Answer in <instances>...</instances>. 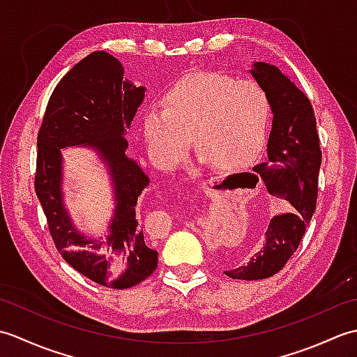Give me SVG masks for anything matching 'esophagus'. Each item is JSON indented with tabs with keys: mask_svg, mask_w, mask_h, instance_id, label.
I'll return each mask as SVG.
<instances>
[{
	"mask_svg": "<svg viewBox=\"0 0 357 357\" xmlns=\"http://www.w3.org/2000/svg\"><path fill=\"white\" fill-rule=\"evenodd\" d=\"M211 184H213V179H208V181H206V183L202 184V188H208Z\"/></svg>",
	"mask_w": 357,
	"mask_h": 357,
	"instance_id": "34e87169",
	"label": "esophagus"
}]
</instances>
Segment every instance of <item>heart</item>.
Returning <instances> with one entry per match:
<instances>
[{"instance_id":"b5f03b06","label":"heart","mask_w":357,"mask_h":357,"mask_svg":"<svg viewBox=\"0 0 357 357\" xmlns=\"http://www.w3.org/2000/svg\"><path fill=\"white\" fill-rule=\"evenodd\" d=\"M270 118L268 95L256 81L201 72L167 90L162 109L144 113L142 133L159 169L173 170L183 164L193 136L202 164L231 170L261 155Z\"/></svg>"}]
</instances>
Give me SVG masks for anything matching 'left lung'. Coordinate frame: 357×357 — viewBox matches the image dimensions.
I'll use <instances>...</instances> for the list:
<instances>
[{
    "mask_svg": "<svg viewBox=\"0 0 357 357\" xmlns=\"http://www.w3.org/2000/svg\"><path fill=\"white\" fill-rule=\"evenodd\" d=\"M250 73L267 92L273 112L267 162L257 164L253 170L261 174L271 195L287 199L293 208L271 218L264 245L248 264L224 271L229 278L242 280L276 275L298 250L316 210L322 161L314 110L305 93L276 66L255 63Z\"/></svg>",
    "mask_w": 357,
    "mask_h": 357,
    "instance_id": "8db88e82",
    "label": "left lung"
}]
</instances>
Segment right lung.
Returning <instances> with one entry per match:
<instances>
[{"label": "right lung", "instance_id": "obj_1", "mask_svg": "<svg viewBox=\"0 0 357 357\" xmlns=\"http://www.w3.org/2000/svg\"><path fill=\"white\" fill-rule=\"evenodd\" d=\"M144 92L124 79L115 56L93 52L58 82L38 132L35 192L55 247L81 275L116 290L138 285L158 265V252L149 247L136 219L149 176L127 156L124 138ZM73 145L93 148L112 178L117 206L104 241L78 232L63 206L61 149Z\"/></svg>", "mask_w": 357, "mask_h": 357}]
</instances>
